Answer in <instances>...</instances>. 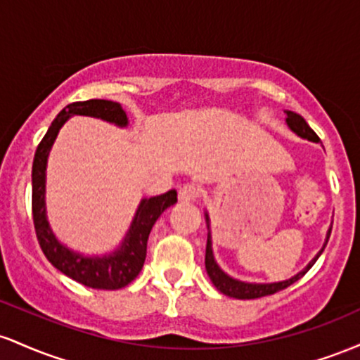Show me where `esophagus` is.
<instances>
[{
  "label": "esophagus",
  "mask_w": 360,
  "mask_h": 360,
  "mask_svg": "<svg viewBox=\"0 0 360 360\" xmlns=\"http://www.w3.org/2000/svg\"><path fill=\"white\" fill-rule=\"evenodd\" d=\"M198 196H200V189L194 184H184L179 189V193H177V198H179L181 203H191Z\"/></svg>",
  "instance_id": "1"
}]
</instances>
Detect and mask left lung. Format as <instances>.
I'll return each instance as SVG.
<instances>
[{"label":"left lung","mask_w":360,"mask_h":360,"mask_svg":"<svg viewBox=\"0 0 360 360\" xmlns=\"http://www.w3.org/2000/svg\"><path fill=\"white\" fill-rule=\"evenodd\" d=\"M286 113V125L289 127V130L295 131L296 135L301 139H307L309 142H315L320 143V139L315 131L309 128V125L307 123L301 115L295 113V111H284ZM205 220H206V226H208V238H206V255H205V266H206V272H208L210 279L214 284V288L218 291L223 292L225 296H230V298H237V300H254V298H262V296L267 295H274V292L281 291V289L291 286L292 283L303 278L307 272L311 269L313 264L316 262L318 257L321 255V252L325 250L326 243H328L330 233H332V223H330L328 230H326V237L323 245L321 249L318 250V254L313 257L309 262L307 264V267H303L298 274L291 276L289 279L284 281H278V283H247V281H240V279H235L232 276L226 274L225 271L218 266V262L214 260V254H213V237H212V223H210V214L208 212H205Z\"/></svg>","instance_id":"8db88e82"}]
</instances>
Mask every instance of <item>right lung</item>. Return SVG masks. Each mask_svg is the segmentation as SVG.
<instances>
[{"mask_svg":"<svg viewBox=\"0 0 360 360\" xmlns=\"http://www.w3.org/2000/svg\"><path fill=\"white\" fill-rule=\"evenodd\" d=\"M91 117L108 122L120 128L128 127V117L122 105L110 100L77 101L65 106L57 115L47 134L39 143L32 166V212L37 238L45 257L62 274L94 289H122L139 276L147 255V240L152 226L169 206L177 203L176 189L154 198H142L130 229L111 252L101 255H86L62 243L53 233L47 218L45 183H47V160L60 128L71 117Z\"/></svg>","mask_w":360,"mask_h":360,"instance_id":"obj_1","label":"right lung"}]
</instances>
